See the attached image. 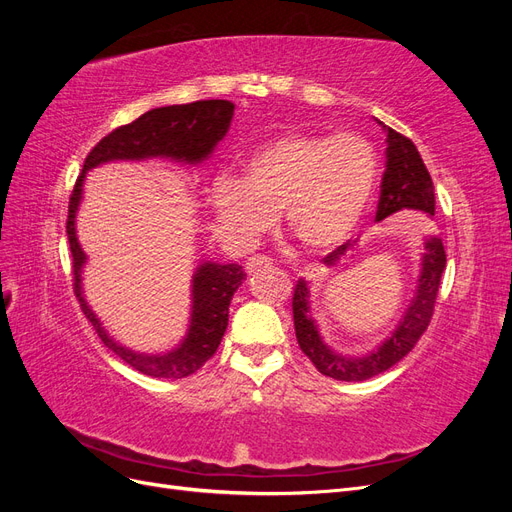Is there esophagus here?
Segmentation results:
<instances>
[{"instance_id":"1","label":"esophagus","mask_w":512,"mask_h":512,"mask_svg":"<svg viewBox=\"0 0 512 512\" xmlns=\"http://www.w3.org/2000/svg\"><path fill=\"white\" fill-rule=\"evenodd\" d=\"M271 265H273V262L267 256H252V258L245 260V271L252 275V273H256L260 269H267Z\"/></svg>"}]
</instances>
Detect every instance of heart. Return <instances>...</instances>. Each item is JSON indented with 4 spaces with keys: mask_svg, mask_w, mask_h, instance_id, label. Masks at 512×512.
Wrapping results in <instances>:
<instances>
[{
    "mask_svg": "<svg viewBox=\"0 0 512 512\" xmlns=\"http://www.w3.org/2000/svg\"><path fill=\"white\" fill-rule=\"evenodd\" d=\"M378 179V158L354 132H286L256 147L239 177L213 183L220 226L239 243H254L280 215L307 250L339 245L359 224Z\"/></svg>",
    "mask_w": 512,
    "mask_h": 512,
    "instance_id": "obj_1",
    "label": "heart"
}]
</instances>
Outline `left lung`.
Instances as JSON below:
<instances>
[{
  "instance_id": "8db88e82",
  "label": "left lung",
  "mask_w": 512,
  "mask_h": 512,
  "mask_svg": "<svg viewBox=\"0 0 512 512\" xmlns=\"http://www.w3.org/2000/svg\"><path fill=\"white\" fill-rule=\"evenodd\" d=\"M386 143H389V147H386V170L380 185L376 222L389 218L391 213H397L401 209H416L427 215L436 213L433 181L414 143L408 136L395 132L393 128H386ZM425 247L427 252L423 254L421 280H418L416 297L412 299V305L408 307L404 320L399 322V327L391 335V339H386L378 350L363 356V359H348V356L335 354L322 342L314 320L307 316V284L303 280L297 282L292 294L294 333H297L299 348L316 365L320 374L344 382L369 380L399 363L414 348L418 337L427 331L431 322L442 271L446 267V252L440 239H429ZM346 250L348 243L339 245L337 250L322 258L324 265L333 267L346 254Z\"/></svg>"
}]
</instances>
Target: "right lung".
I'll list each match as a JSON object with an SVG mask.
<instances>
[{"label": "right lung", "mask_w": 512, "mask_h": 512, "mask_svg": "<svg viewBox=\"0 0 512 512\" xmlns=\"http://www.w3.org/2000/svg\"><path fill=\"white\" fill-rule=\"evenodd\" d=\"M235 104L228 100H198L190 104H173L147 111L128 126H119L89 151L83 173L74 183L68 205L66 232L72 252L74 294L81 303L87 320L94 324L98 337L108 350H113L121 361L151 378H188L203 367L218 350L224 331L228 327V305L232 294L245 280L239 265H215L205 262L194 273L192 286V322L183 344L168 354H138L115 344L102 329L100 320L91 312L81 294V269L85 254L76 241L74 218L81 203L83 179L89 168L111 160H143V158H173L181 162H200L207 158L215 143L228 132Z\"/></svg>", "instance_id": "right-lung-1"}]
</instances>
